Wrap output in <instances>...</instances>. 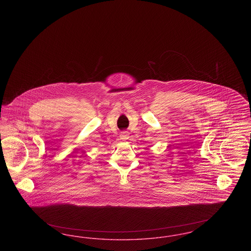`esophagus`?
<instances>
[{
	"label": "esophagus",
	"mask_w": 251,
	"mask_h": 251,
	"mask_svg": "<svg viewBox=\"0 0 251 251\" xmlns=\"http://www.w3.org/2000/svg\"><path fill=\"white\" fill-rule=\"evenodd\" d=\"M120 138L123 139V140L128 139V134H127V132H126V131H123V132L121 133V135H120Z\"/></svg>",
	"instance_id": "1"
}]
</instances>
